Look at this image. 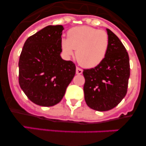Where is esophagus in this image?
Wrapping results in <instances>:
<instances>
[{
	"label": "esophagus",
	"instance_id": "1",
	"mask_svg": "<svg viewBox=\"0 0 146 146\" xmlns=\"http://www.w3.org/2000/svg\"><path fill=\"white\" fill-rule=\"evenodd\" d=\"M82 73V70L79 68V67H77L76 68V74H81Z\"/></svg>",
	"mask_w": 146,
	"mask_h": 146
}]
</instances>
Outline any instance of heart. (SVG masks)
Here are the masks:
<instances>
[{"mask_svg":"<svg viewBox=\"0 0 146 146\" xmlns=\"http://www.w3.org/2000/svg\"><path fill=\"white\" fill-rule=\"evenodd\" d=\"M109 46L108 34L103 30L78 26L68 31V38H62L61 48L67 56L76 50V58L81 66L93 68L104 58Z\"/></svg>","mask_w":146,"mask_h":146,"instance_id":"1","label":"heart"}]
</instances>
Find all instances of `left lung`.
<instances>
[{
    "label": "left lung",
    "instance_id": "1",
    "mask_svg": "<svg viewBox=\"0 0 146 146\" xmlns=\"http://www.w3.org/2000/svg\"><path fill=\"white\" fill-rule=\"evenodd\" d=\"M108 52L96 67L84 69L85 100L97 111H108L116 107L126 96L130 75L128 52L116 35L107 28Z\"/></svg>",
    "mask_w": 146,
    "mask_h": 146
}]
</instances>
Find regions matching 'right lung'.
Masks as SVG:
<instances>
[{
	"label": "right lung",
	"instance_id": "add662e5",
	"mask_svg": "<svg viewBox=\"0 0 146 146\" xmlns=\"http://www.w3.org/2000/svg\"><path fill=\"white\" fill-rule=\"evenodd\" d=\"M64 27L48 25L25 41L19 60V83L28 99L43 107L61 101L75 75V64L60 57Z\"/></svg>",
	"mask_w": 146,
	"mask_h": 146
}]
</instances>
